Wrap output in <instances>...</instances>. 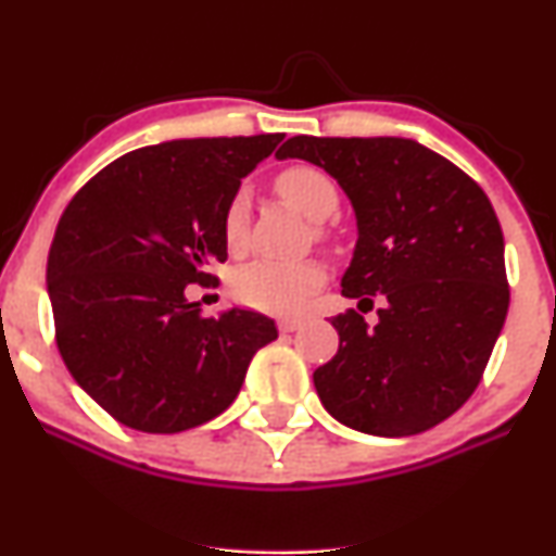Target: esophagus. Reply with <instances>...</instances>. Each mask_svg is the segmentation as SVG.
I'll list each match as a JSON object with an SVG mask.
<instances>
[{
	"mask_svg": "<svg viewBox=\"0 0 556 556\" xmlns=\"http://www.w3.org/2000/svg\"><path fill=\"white\" fill-rule=\"evenodd\" d=\"M300 327H303V321H300V318H282V321H279V331H285V334L298 331Z\"/></svg>",
	"mask_w": 556,
	"mask_h": 556,
	"instance_id": "1",
	"label": "esophagus"
}]
</instances>
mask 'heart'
Here are the masks:
<instances>
[{"mask_svg": "<svg viewBox=\"0 0 556 556\" xmlns=\"http://www.w3.org/2000/svg\"><path fill=\"white\" fill-rule=\"evenodd\" d=\"M274 190L311 222H327L340 206V190L327 172L298 164L279 172ZM248 195L235 193L225 212V242L229 251H240L248 238ZM321 264L316 261H298V264H279V261H251L240 266L232 277V295L248 308L264 314H295L303 308L318 287L324 285Z\"/></svg>", "mask_w": 556, "mask_h": 556, "instance_id": "heart-1", "label": "heart"}]
</instances>
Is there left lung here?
<instances>
[{"label":"left lung","instance_id":"8db88e82","mask_svg":"<svg viewBox=\"0 0 556 556\" xmlns=\"http://www.w3.org/2000/svg\"><path fill=\"white\" fill-rule=\"evenodd\" d=\"M277 159L316 164L358 222L342 295L379 308L331 318L340 350L314 371L329 416L371 437H413L476 392L509 308L504 238L460 167L410 138H290Z\"/></svg>","mask_w":556,"mask_h":556}]
</instances>
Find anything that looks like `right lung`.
Wrapping results in <instances>:
<instances>
[{"instance_id":"obj_1","label":"right lung","mask_w":556,"mask_h":556,"mask_svg":"<svg viewBox=\"0 0 556 556\" xmlns=\"http://www.w3.org/2000/svg\"><path fill=\"white\" fill-rule=\"evenodd\" d=\"M282 138L146 146L101 169L62 214L47 264L56 348L119 424L146 433L206 424L238 397L258 348L277 340L269 316L206 318L185 287L214 282L229 201Z\"/></svg>"}]
</instances>
